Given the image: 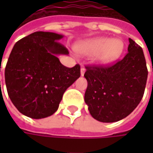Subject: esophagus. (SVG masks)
Returning <instances> with one entry per match:
<instances>
[{
  "instance_id": "1",
  "label": "esophagus",
  "mask_w": 153,
  "mask_h": 153,
  "mask_svg": "<svg viewBox=\"0 0 153 153\" xmlns=\"http://www.w3.org/2000/svg\"><path fill=\"white\" fill-rule=\"evenodd\" d=\"M85 67L84 66H81V76H82L83 75H84V73H85Z\"/></svg>"
}]
</instances>
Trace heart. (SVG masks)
I'll return each instance as SVG.
<instances>
[{
    "instance_id": "obj_1",
    "label": "heart",
    "mask_w": 153,
    "mask_h": 153,
    "mask_svg": "<svg viewBox=\"0 0 153 153\" xmlns=\"http://www.w3.org/2000/svg\"><path fill=\"white\" fill-rule=\"evenodd\" d=\"M80 54L94 55L99 65H109L118 59L124 50V42L121 39L95 37L80 42L76 48Z\"/></svg>"
}]
</instances>
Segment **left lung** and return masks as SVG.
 Wrapping results in <instances>:
<instances>
[{"mask_svg": "<svg viewBox=\"0 0 153 153\" xmlns=\"http://www.w3.org/2000/svg\"><path fill=\"white\" fill-rule=\"evenodd\" d=\"M128 42V53L115 65L86 67L84 100L92 117L100 122L123 119L143 97L148 75L144 53L132 39Z\"/></svg>", "mask_w": 153, "mask_h": 153, "instance_id": "obj_1", "label": "left lung"}]
</instances>
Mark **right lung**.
Here are the masks:
<instances>
[{
	"label": "right lung",
	"instance_id": "1",
	"mask_svg": "<svg viewBox=\"0 0 153 153\" xmlns=\"http://www.w3.org/2000/svg\"><path fill=\"white\" fill-rule=\"evenodd\" d=\"M63 35L37 31L15 43L5 69L8 96L26 117L41 119L59 108L64 93L78 79L80 65L68 68L58 56L69 52L59 42Z\"/></svg>",
	"mask_w": 153,
	"mask_h": 153
}]
</instances>
